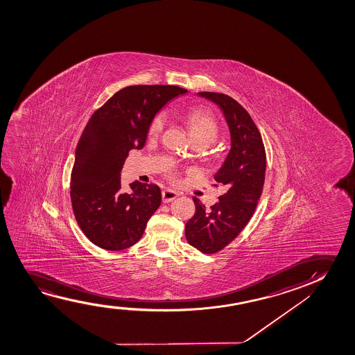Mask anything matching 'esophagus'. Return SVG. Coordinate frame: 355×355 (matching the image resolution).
I'll list each match as a JSON object with an SVG mask.
<instances>
[{
  "label": "esophagus",
  "mask_w": 355,
  "mask_h": 355,
  "mask_svg": "<svg viewBox=\"0 0 355 355\" xmlns=\"http://www.w3.org/2000/svg\"><path fill=\"white\" fill-rule=\"evenodd\" d=\"M178 195L180 194H178L177 191H175V190H164V191H162V201H164V202H171V201H173Z\"/></svg>",
  "instance_id": "obj_1"
}]
</instances>
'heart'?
<instances>
[{"instance_id":"heart-1","label":"heart","mask_w":355,"mask_h":355,"mask_svg":"<svg viewBox=\"0 0 355 355\" xmlns=\"http://www.w3.org/2000/svg\"><path fill=\"white\" fill-rule=\"evenodd\" d=\"M187 121L189 126L190 135L195 144L201 146H209L214 144L218 137V123L214 115L202 109H193L187 114ZM166 125V115L164 112L156 114L151 119L148 135L150 137H157L160 135ZM173 180V175H171Z\"/></svg>"}]
</instances>
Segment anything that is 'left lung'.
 <instances>
[{
    "label": "left lung",
    "instance_id": "left-lung-1",
    "mask_svg": "<svg viewBox=\"0 0 355 355\" xmlns=\"http://www.w3.org/2000/svg\"><path fill=\"white\" fill-rule=\"evenodd\" d=\"M222 109L232 137V149L214 175L216 187L227 191L206 209L193 198L195 214L185 224L187 241L202 253H217L233 241L257 207L266 178V149L262 137L245 107L223 93L199 92Z\"/></svg>",
    "mask_w": 355,
    "mask_h": 355
}]
</instances>
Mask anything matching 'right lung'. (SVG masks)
Instances as JSON below:
<instances>
[{
    "instance_id": "add662e5",
    "label": "right lung",
    "mask_w": 355,
    "mask_h": 355,
    "mask_svg": "<svg viewBox=\"0 0 355 355\" xmlns=\"http://www.w3.org/2000/svg\"><path fill=\"white\" fill-rule=\"evenodd\" d=\"M184 88L138 85L122 88L93 112L78 139L70 177L73 216L91 243L120 251L139 241L161 204L157 185L133 182L121 189V168L132 149L146 144L156 112Z\"/></svg>"
}]
</instances>
